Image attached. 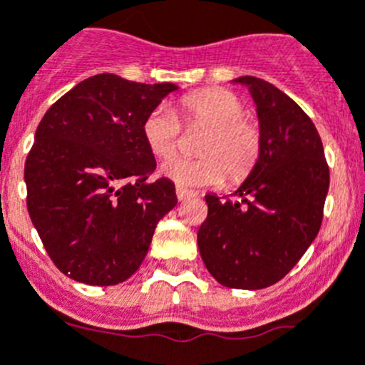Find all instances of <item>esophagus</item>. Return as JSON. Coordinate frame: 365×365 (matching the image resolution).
<instances>
[{
	"label": "esophagus",
	"instance_id": "obj_1",
	"mask_svg": "<svg viewBox=\"0 0 365 365\" xmlns=\"http://www.w3.org/2000/svg\"><path fill=\"white\" fill-rule=\"evenodd\" d=\"M175 193H177V199H179V200H186V199H190V197H195L197 195V193L192 192V190L180 188V186H177Z\"/></svg>",
	"mask_w": 365,
	"mask_h": 365
}]
</instances>
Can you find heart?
<instances>
[{
  "label": "heart",
  "instance_id": "1",
  "mask_svg": "<svg viewBox=\"0 0 365 365\" xmlns=\"http://www.w3.org/2000/svg\"><path fill=\"white\" fill-rule=\"evenodd\" d=\"M185 125L206 126L208 132L197 146V159L166 160L160 173L180 188L215 186L228 177L240 182L259 165L262 155V130L244 117L246 108L235 93L224 88H202L179 99ZM143 139L157 159H168L177 150L180 121L170 106L159 105L148 112L141 126Z\"/></svg>",
  "mask_w": 365,
  "mask_h": 365
}]
</instances>
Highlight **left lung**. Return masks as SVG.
I'll list each match as a JSON object with an SVG mask.
<instances>
[{
    "label": "left lung",
    "instance_id": "1",
    "mask_svg": "<svg viewBox=\"0 0 365 365\" xmlns=\"http://www.w3.org/2000/svg\"><path fill=\"white\" fill-rule=\"evenodd\" d=\"M257 105L264 146L235 200L208 193L197 244L213 279L235 289L279 282L315 240L329 190L324 146L307 113L272 83L242 76Z\"/></svg>",
    "mask_w": 365,
    "mask_h": 365
}]
</instances>
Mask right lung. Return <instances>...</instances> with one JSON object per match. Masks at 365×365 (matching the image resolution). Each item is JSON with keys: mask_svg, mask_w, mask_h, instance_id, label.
<instances>
[{"mask_svg": "<svg viewBox=\"0 0 365 365\" xmlns=\"http://www.w3.org/2000/svg\"><path fill=\"white\" fill-rule=\"evenodd\" d=\"M175 90L98 73L43 115L25 163L26 208L70 279L90 286L130 279L157 222L175 208L172 180H150L155 157L141 133L148 112Z\"/></svg>", "mask_w": 365, "mask_h": 365, "instance_id": "right-lung-1", "label": "right lung"}]
</instances>
